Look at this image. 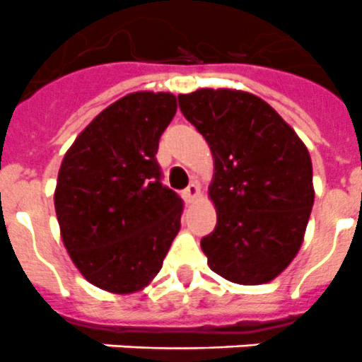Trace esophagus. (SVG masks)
Instances as JSON below:
<instances>
[{"label":"esophagus","mask_w":362,"mask_h":362,"mask_svg":"<svg viewBox=\"0 0 362 362\" xmlns=\"http://www.w3.org/2000/svg\"><path fill=\"white\" fill-rule=\"evenodd\" d=\"M199 194H201L199 185H197V183H190L187 188H185L183 197H185V201H187V203H192V201H196L197 197H199Z\"/></svg>","instance_id":"obj_1"}]
</instances>
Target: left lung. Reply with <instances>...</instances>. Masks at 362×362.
Here are the masks:
<instances>
[{
	"label": "left lung",
	"instance_id": "obj_1",
	"mask_svg": "<svg viewBox=\"0 0 362 362\" xmlns=\"http://www.w3.org/2000/svg\"><path fill=\"white\" fill-rule=\"evenodd\" d=\"M177 99L214 158L217 225L201 239L209 267L232 283H270L305 239L315 197L308 148L250 92L199 88Z\"/></svg>",
	"mask_w": 362,
	"mask_h": 362
}]
</instances>
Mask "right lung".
<instances>
[{"mask_svg":"<svg viewBox=\"0 0 362 362\" xmlns=\"http://www.w3.org/2000/svg\"><path fill=\"white\" fill-rule=\"evenodd\" d=\"M177 110L170 92H132L76 137L57 174L54 206L81 276L110 293L152 283L181 228L183 201L161 185L159 137Z\"/></svg>","mask_w":362,"mask_h":362,"instance_id":"add662e5","label":"right lung"}]
</instances>
